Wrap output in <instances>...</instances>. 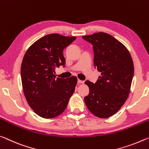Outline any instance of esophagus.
Wrapping results in <instances>:
<instances>
[{"mask_svg":"<svg viewBox=\"0 0 149 149\" xmlns=\"http://www.w3.org/2000/svg\"><path fill=\"white\" fill-rule=\"evenodd\" d=\"M78 83H79V84H83L84 81H83V80H81L79 79V80H78Z\"/></svg>","mask_w":149,"mask_h":149,"instance_id":"obj_1","label":"esophagus"}]
</instances>
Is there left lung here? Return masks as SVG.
I'll list each match as a JSON object with an SVG mask.
<instances>
[{
  "label": "left lung",
  "mask_w": 149,
  "mask_h": 149,
  "mask_svg": "<svg viewBox=\"0 0 149 149\" xmlns=\"http://www.w3.org/2000/svg\"><path fill=\"white\" fill-rule=\"evenodd\" d=\"M82 38L93 45L94 67L101 72L96 83L85 82L90 89L85 104L94 116L108 118L119 110L130 94L133 59L125 46L108 33L98 32Z\"/></svg>",
  "instance_id": "8db88e82"
}]
</instances>
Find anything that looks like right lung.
Listing matches in <instances>:
<instances>
[{"label":"right lung","instance_id":"right-lung-1","mask_svg":"<svg viewBox=\"0 0 149 149\" xmlns=\"http://www.w3.org/2000/svg\"><path fill=\"white\" fill-rule=\"evenodd\" d=\"M76 37L58 33L43 36L28 49L21 65L23 92L30 108L39 116L52 119L67 108L77 78H56L55 69L65 65L63 50Z\"/></svg>","mask_w":149,"mask_h":149}]
</instances>
